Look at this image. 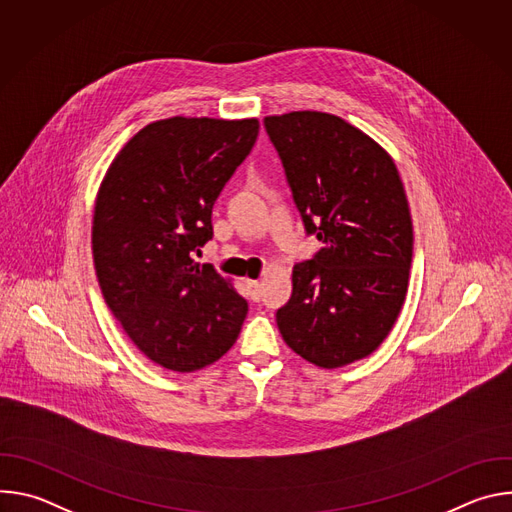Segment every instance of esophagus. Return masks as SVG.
Returning <instances> with one entry per match:
<instances>
[{
  "instance_id": "34e87169",
  "label": "esophagus",
  "mask_w": 512,
  "mask_h": 512,
  "mask_svg": "<svg viewBox=\"0 0 512 512\" xmlns=\"http://www.w3.org/2000/svg\"><path fill=\"white\" fill-rule=\"evenodd\" d=\"M247 287H249L251 300H253V302H259V300H261V281H253V279H249V281H247Z\"/></svg>"
}]
</instances>
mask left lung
<instances>
[{"instance_id": "obj_1", "label": "left lung", "mask_w": 512, "mask_h": 512, "mask_svg": "<svg viewBox=\"0 0 512 512\" xmlns=\"http://www.w3.org/2000/svg\"><path fill=\"white\" fill-rule=\"evenodd\" d=\"M308 235L320 241L294 265L277 310L285 344L322 369L373 354L405 302L413 225L393 158L342 117L291 111L265 117Z\"/></svg>"}]
</instances>
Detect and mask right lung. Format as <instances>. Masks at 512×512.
Returning a JSON list of instances; mask_svg holds the SVG:
<instances>
[{
  "instance_id": "add662e5",
  "label": "right lung",
  "mask_w": 512,
  "mask_h": 512,
  "mask_svg": "<svg viewBox=\"0 0 512 512\" xmlns=\"http://www.w3.org/2000/svg\"><path fill=\"white\" fill-rule=\"evenodd\" d=\"M259 133L257 119L170 117L139 129L95 202L93 261L131 342L164 369L192 373L237 342L247 302L210 263L212 206Z\"/></svg>"
}]
</instances>
